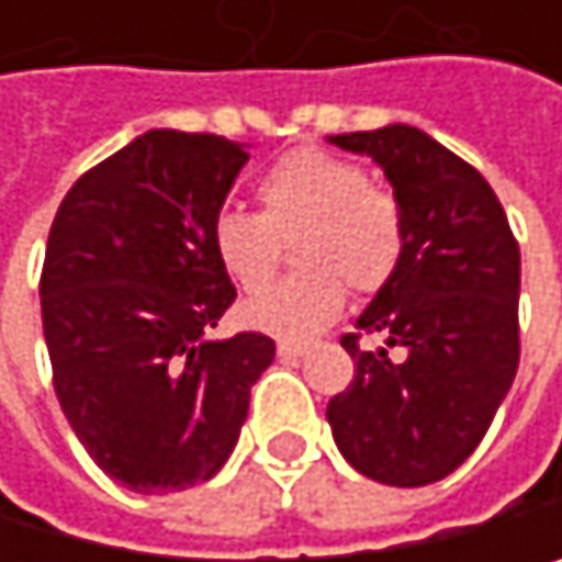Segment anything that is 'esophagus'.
<instances>
[{
  "label": "esophagus",
  "instance_id": "1",
  "mask_svg": "<svg viewBox=\"0 0 562 562\" xmlns=\"http://www.w3.org/2000/svg\"><path fill=\"white\" fill-rule=\"evenodd\" d=\"M310 350V344H296V340H279L276 344V353L283 357V360H296V357H303Z\"/></svg>",
  "mask_w": 562,
  "mask_h": 562
}]
</instances>
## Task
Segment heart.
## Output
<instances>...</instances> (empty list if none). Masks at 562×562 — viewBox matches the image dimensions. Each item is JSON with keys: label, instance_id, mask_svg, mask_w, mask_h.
Returning a JSON list of instances; mask_svg holds the SVG:
<instances>
[{"label": "heart", "instance_id": "b5f03b06", "mask_svg": "<svg viewBox=\"0 0 562 562\" xmlns=\"http://www.w3.org/2000/svg\"><path fill=\"white\" fill-rule=\"evenodd\" d=\"M259 215L222 209L212 256L243 293H258L278 268V243L294 244L303 273L243 306L252 330L306 340L340 316L347 290L371 296L391 283L407 246L401 202L367 184V171L319 147L279 158L259 181Z\"/></svg>", "mask_w": 562, "mask_h": 562}]
</instances>
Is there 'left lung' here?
I'll list each match as a JSON object with an SVG mask.
<instances>
[{
    "instance_id": "1",
    "label": "left lung",
    "mask_w": 562,
    "mask_h": 562,
    "mask_svg": "<svg viewBox=\"0 0 562 562\" xmlns=\"http://www.w3.org/2000/svg\"><path fill=\"white\" fill-rule=\"evenodd\" d=\"M374 158L401 202L407 246L340 344L353 381L330 397L340 456L384 485H431L485 438L519 367V246L488 181L407 124L337 134ZM360 333L385 347L363 351ZM394 346L402 357L391 361Z\"/></svg>"
}]
</instances>
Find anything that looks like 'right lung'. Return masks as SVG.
Wrapping results in <instances>:
<instances>
[{
  "instance_id": "add662e5",
  "label": "right lung",
  "mask_w": 562,
  "mask_h": 562,
  "mask_svg": "<svg viewBox=\"0 0 562 562\" xmlns=\"http://www.w3.org/2000/svg\"><path fill=\"white\" fill-rule=\"evenodd\" d=\"M249 150L218 134L147 131L63 199L40 276L63 415L131 492L209 482L272 363L262 334H209L235 300L212 222Z\"/></svg>"
}]
</instances>
